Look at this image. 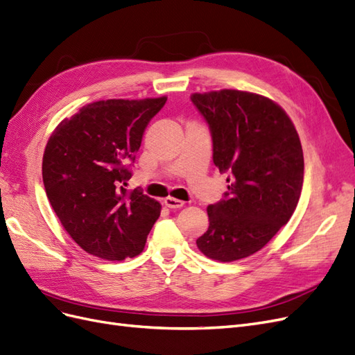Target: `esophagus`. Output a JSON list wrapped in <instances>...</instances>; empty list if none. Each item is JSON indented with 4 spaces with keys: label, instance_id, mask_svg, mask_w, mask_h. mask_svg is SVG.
Returning a JSON list of instances; mask_svg holds the SVG:
<instances>
[{
    "label": "esophagus",
    "instance_id": "obj_1",
    "mask_svg": "<svg viewBox=\"0 0 355 355\" xmlns=\"http://www.w3.org/2000/svg\"><path fill=\"white\" fill-rule=\"evenodd\" d=\"M164 204H166L168 209H180V207H184V201L178 200V198H173V197L164 198Z\"/></svg>",
    "mask_w": 355,
    "mask_h": 355
}]
</instances>
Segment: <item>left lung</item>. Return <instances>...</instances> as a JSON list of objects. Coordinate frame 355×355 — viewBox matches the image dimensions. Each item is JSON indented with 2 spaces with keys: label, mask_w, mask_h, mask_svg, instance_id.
<instances>
[{
  "label": "left lung",
  "mask_w": 355,
  "mask_h": 355,
  "mask_svg": "<svg viewBox=\"0 0 355 355\" xmlns=\"http://www.w3.org/2000/svg\"><path fill=\"white\" fill-rule=\"evenodd\" d=\"M191 101L209 124L214 166L228 173V191L207 207L209 230L197 245L210 259L239 261L292 218L304 184L302 145L284 110L265 96L225 89Z\"/></svg>",
  "instance_id": "1"
}]
</instances>
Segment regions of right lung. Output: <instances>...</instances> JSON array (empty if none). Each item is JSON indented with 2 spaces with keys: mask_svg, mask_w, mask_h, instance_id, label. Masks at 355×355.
<instances>
[{
  "mask_svg": "<svg viewBox=\"0 0 355 355\" xmlns=\"http://www.w3.org/2000/svg\"><path fill=\"white\" fill-rule=\"evenodd\" d=\"M166 101L93 102L49 139L42 157L47 198L71 239L101 259L137 256L159 216L158 201L124 187L145 128Z\"/></svg>",
  "mask_w": 355,
  "mask_h": 355,
  "instance_id": "obj_1",
  "label": "right lung"
}]
</instances>
